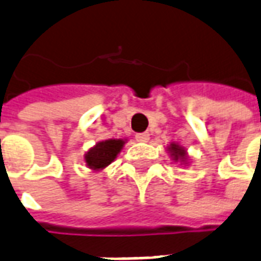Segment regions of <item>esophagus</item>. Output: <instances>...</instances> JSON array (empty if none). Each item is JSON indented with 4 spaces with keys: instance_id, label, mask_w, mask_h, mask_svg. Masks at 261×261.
Here are the masks:
<instances>
[{
    "instance_id": "obj_1",
    "label": "esophagus",
    "mask_w": 261,
    "mask_h": 261,
    "mask_svg": "<svg viewBox=\"0 0 261 261\" xmlns=\"http://www.w3.org/2000/svg\"><path fill=\"white\" fill-rule=\"evenodd\" d=\"M135 139H137L138 142H148L149 134L148 133H139V134L135 135Z\"/></svg>"
}]
</instances>
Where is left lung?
Instances as JSON below:
<instances>
[{"label": "left lung", "instance_id": "8db88e82", "mask_svg": "<svg viewBox=\"0 0 261 261\" xmlns=\"http://www.w3.org/2000/svg\"><path fill=\"white\" fill-rule=\"evenodd\" d=\"M170 152L171 156H174V160H178V159H182V160H184V159H186V152H185V149L178 146V145L171 144Z\"/></svg>", "mask_w": 261, "mask_h": 261}]
</instances>
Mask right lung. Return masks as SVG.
I'll use <instances>...</instances> for the list:
<instances>
[{"label":"right lung","mask_w":261,"mask_h":261,"mask_svg":"<svg viewBox=\"0 0 261 261\" xmlns=\"http://www.w3.org/2000/svg\"><path fill=\"white\" fill-rule=\"evenodd\" d=\"M124 145L123 139H108L102 141L91 148L85 154V162L89 168L93 170H102L116 159L117 153L120 152Z\"/></svg>","instance_id":"right-lung-1"}]
</instances>
